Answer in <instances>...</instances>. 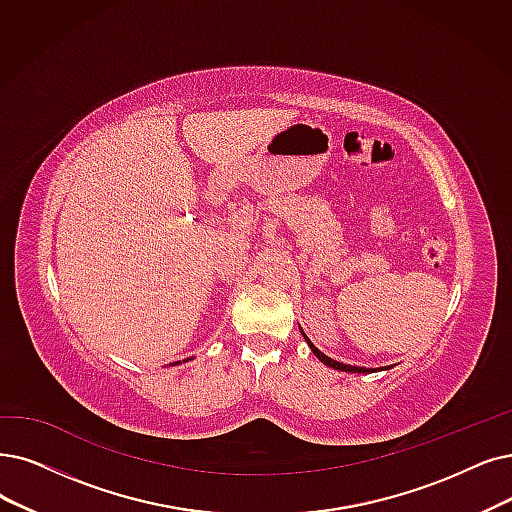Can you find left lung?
Segmentation results:
<instances>
[{"mask_svg": "<svg viewBox=\"0 0 512 512\" xmlns=\"http://www.w3.org/2000/svg\"><path fill=\"white\" fill-rule=\"evenodd\" d=\"M302 336H304V340H306V344L311 346V351L315 353V357L321 361V363H325V365H330V367H334V370H340V372H353V374H367V372H374V370H367V367H355V365H346V363H340V361H334V359H330L327 355H323L317 346L306 338V334L302 332Z\"/></svg>", "mask_w": 512, "mask_h": 512, "instance_id": "8db88e82", "label": "left lung"}]
</instances>
